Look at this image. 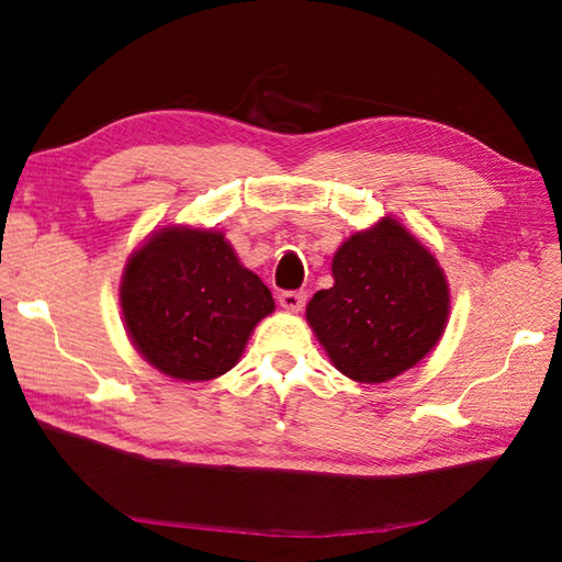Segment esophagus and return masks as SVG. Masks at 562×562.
<instances>
[{
	"mask_svg": "<svg viewBox=\"0 0 562 562\" xmlns=\"http://www.w3.org/2000/svg\"><path fill=\"white\" fill-rule=\"evenodd\" d=\"M278 302H280L282 308H288V312L300 314L304 302H306V294H304V292H292V290H290V292H280Z\"/></svg>",
	"mask_w": 562,
	"mask_h": 562,
	"instance_id": "esophagus-1",
	"label": "esophagus"
}]
</instances>
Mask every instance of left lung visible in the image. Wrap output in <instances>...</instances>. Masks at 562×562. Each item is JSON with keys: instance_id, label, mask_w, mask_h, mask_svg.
Listing matches in <instances>:
<instances>
[{"instance_id": "1", "label": "left lung", "mask_w": 562, "mask_h": 562, "mask_svg": "<svg viewBox=\"0 0 562 562\" xmlns=\"http://www.w3.org/2000/svg\"><path fill=\"white\" fill-rule=\"evenodd\" d=\"M333 288L306 304V321L333 367L381 384L432 352L449 318V282L425 244L393 217L345 238Z\"/></svg>"}]
</instances>
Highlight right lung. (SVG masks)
<instances>
[{
  "label": "right lung",
  "mask_w": 562,
  "mask_h": 562,
  "mask_svg": "<svg viewBox=\"0 0 562 562\" xmlns=\"http://www.w3.org/2000/svg\"><path fill=\"white\" fill-rule=\"evenodd\" d=\"M121 312L135 350L154 369L210 381L241 360L274 302L222 232L173 224L151 232L127 258Z\"/></svg>",
  "instance_id": "add662e5"
}]
</instances>
